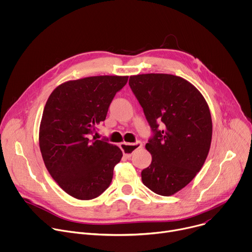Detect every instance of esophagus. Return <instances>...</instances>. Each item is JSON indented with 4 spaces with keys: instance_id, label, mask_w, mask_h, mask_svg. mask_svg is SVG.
I'll use <instances>...</instances> for the list:
<instances>
[{
    "instance_id": "1",
    "label": "esophagus",
    "mask_w": 252,
    "mask_h": 252,
    "mask_svg": "<svg viewBox=\"0 0 252 252\" xmlns=\"http://www.w3.org/2000/svg\"><path fill=\"white\" fill-rule=\"evenodd\" d=\"M141 147H142V143L140 141H135L133 143H127V142L121 143V149L126 158H130L133 155V153L136 150L140 149Z\"/></svg>"
}]
</instances>
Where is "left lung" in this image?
Returning <instances> with one entry per match:
<instances>
[{
	"mask_svg": "<svg viewBox=\"0 0 252 252\" xmlns=\"http://www.w3.org/2000/svg\"><path fill=\"white\" fill-rule=\"evenodd\" d=\"M128 85L152 128L146 149L153 159L142 184L169 196L187 187L201 169L211 143L212 122L199 91L167 74L131 76Z\"/></svg>",
	"mask_w": 252,
	"mask_h": 252,
	"instance_id": "obj_1",
	"label": "left lung"
}]
</instances>
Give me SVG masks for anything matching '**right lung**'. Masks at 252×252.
<instances>
[{"label": "right lung", "instance_id": "add662e5", "mask_svg": "<svg viewBox=\"0 0 252 252\" xmlns=\"http://www.w3.org/2000/svg\"><path fill=\"white\" fill-rule=\"evenodd\" d=\"M128 77L98 76L60 85L49 96L40 126L47 169L70 196L89 200L110 187L123 153L107 138L91 139Z\"/></svg>", "mask_w": 252, "mask_h": 252}]
</instances>
